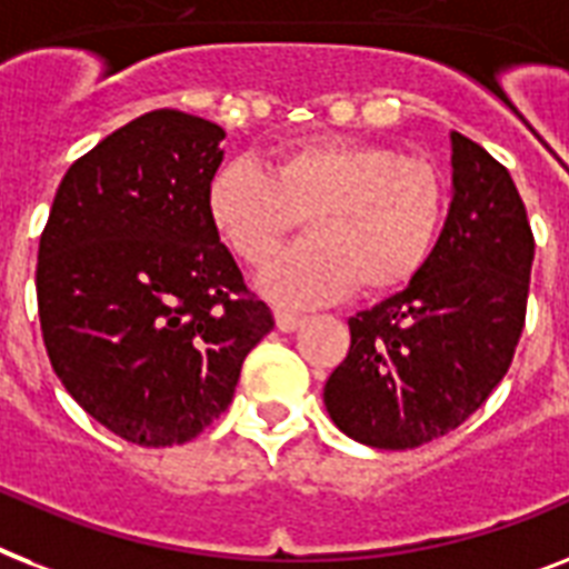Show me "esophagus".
<instances>
[{"instance_id": "1", "label": "esophagus", "mask_w": 569, "mask_h": 569, "mask_svg": "<svg viewBox=\"0 0 569 569\" xmlns=\"http://www.w3.org/2000/svg\"><path fill=\"white\" fill-rule=\"evenodd\" d=\"M274 321H277V330L280 332H292L303 325V316H298V312H289V309H274Z\"/></svg>"}]
</instances>
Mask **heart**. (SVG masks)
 <instances>
[{"label":"heart","mask_w":569,"mask_h":569,"mask_svg":"<svg viewBox=\"0 0 569 569\" xmlns=\"http://www.w3.org/2000/svg\"><path fill=\"white\" fill-rule=\"evenodd\" d=\"M212 228L248 266H260L307 216L309 239L277 253L260 286L309 307L350 295L391 292L420 274L445 221L436 166L389 146L292 142L269 172L248 160L221 166L207 189Z\"/></svg>","instance_id":"heart-1"}]
</instances>
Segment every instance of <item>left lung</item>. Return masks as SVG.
<instances>
[{
    "label": "left lung",
    "mask_w": 569,
    "mask_h": 569,
    "mask_svg": "<svg viewBox=\"0 0 569 569\" xmlns=\"http://www.w3.org/2000/svg\"><path fill=\"white\" fill-rule=\"evenodd\" d=\"M452 201L432 257L350 318L325 406L359 445L412 450L461 427L509 371L526 325L535 237L509 169L450 133Z\"/></svg>",
    "instance_id": "1"
}]
</instances>
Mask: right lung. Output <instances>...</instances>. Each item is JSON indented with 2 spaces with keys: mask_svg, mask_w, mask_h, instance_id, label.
<instances>
[{
  "mask_svg": "<svg viewBox=\"0 0 569 569\" xmlns=\"http://www.w3.org/2000/svg\"><path fill=\"white\" fill-rule=\"evenodd\" d=\"M216 122L151 110L78 157L37 251V312L76 403L140 447L192 441L233 400L274 316L207 210Z\"/></svg>",
  "mask_w": 569,
  "mask_h": 569,
  "instance_id": "1",
  "label": "right lung"
}]
</instances>
